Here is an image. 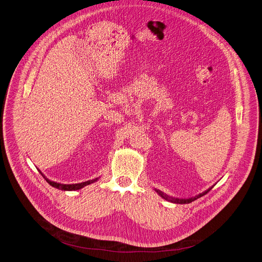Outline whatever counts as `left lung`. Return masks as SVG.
Listing matches in <instances>:
<instances>
[{
	"label": "left lung",
	"mask_w": 262,
	"mask_h": 262,
	"mask_svg": "<svg viewBox=\"0 0 262 262\" xmlns=\"http://www.w3.org/2000/svg\"><path fill=\"white\" fill-rule=\"evenodd\" d=\"M212 187H213V186L209 187L208 189H206V190L203 191L202 193H200V194H198V195H195V196H193V198H189V199H178V198H172V196H169V195L163 193L160 189H155V190L161 195L162 199H164V200L167 201V202H173V203H180V204H185V203H190V202H194V201L198 200L199 198H202V195L206 194Z\"/></svg>",
	"instance_id": "obj_1"
}]
</instances>
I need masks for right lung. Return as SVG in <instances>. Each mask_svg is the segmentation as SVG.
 I'll return each mask as SVG.
<instances>
[{"mask_svg":"<svg viewBox=\"0 0 262 262\" xmlns=\"http://www.w3.org/2000/svg\"><path fill=\"white\" fill-rule=\"evenodd\" d=\"M39 171L40 172V174L43 177V179L47 181V182L49 184H51L53 187H56L58 189L60 190H68V191H72V190H78V189H81L82 187L91 184V183H94L95 181H98L99 178L95 179V180H92V181H84V182H81V183H73V184H63V183H60V182H56V181H50L49 179H47L43 173L40 171L39 169Z\"/></svg>","mask_w":262,"mask_h":262,"instance_id":"obj_1","label":"right lung"}]
</instances>
